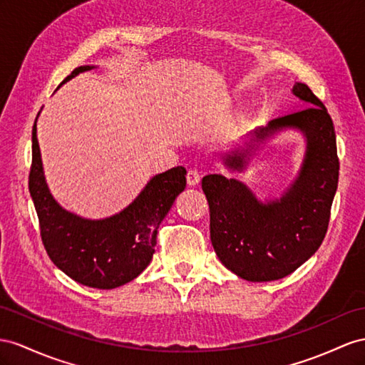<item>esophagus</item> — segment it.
Returning <instances> with one entry per match:
<instances>
[{
    "instance_id": "1",
    "label": "esophagus",
    "mask_w": 365,
    "mask_h": 365,
    "mask_svg": "<svg viewBox=\"0 0 365 365\" xmlns=\"http://www.w3.org/2000/svg\"><path fill=\"white\" fill-rule=\"evenodd\" d=\"M202 179V175L197 170H190L188 174H186V182H188L190 186H195Z\"/></svg>"
}]
</instances>
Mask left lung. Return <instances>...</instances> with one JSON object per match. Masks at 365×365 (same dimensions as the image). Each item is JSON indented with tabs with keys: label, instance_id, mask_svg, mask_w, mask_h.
<instances>
[{
	"label": "left lung",
	"instance_id": "left-lung-1",
	"mask_svg": "<svg viewBox=\"0 0 365 365\" xmlns=\"http://www.w3.org/2000/svg\"><path fill=\"white\" fill-rule=\"evenodd\" d=\"M293 93L312 106L255 129L247 149L225 160L230 170L242 171L250 151L264 140L287 128L301 130L307 140L305 157L282 197L264 203L236 179L220 174L202 179L214 251L223 265L250 282L282 279L316 253L329 228L338 188L339 158L331 117L304 83H294Z\"/></svg>",
	"mask_w": 365,
	"mask_h": 365
}]
</instances>
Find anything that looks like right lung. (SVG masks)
Masks as SVG:
<instances>
[{
	"label": "right lung",
	"mask_w": 365,
	"mask_h": 365,
	"mask_svg": "<svg viewBox=\"0 0 365 365\" xmlns=\"http://www.w3.org/2000/svg\"><path fill=\"white\" fill-rule=\"evenodd\" d=\"M92 68L73 69L63 83ZM36 118L32 128L29 191L51 260L76 282L91 288L110 289L130 282L151 262L158 227L185 190L186 170L177 166L154 175L135 200L114 216L83 219L61 208L48 188L36 140Z\"/></svg>",
	"instance_id": "obj_1"
}]
</instances>
